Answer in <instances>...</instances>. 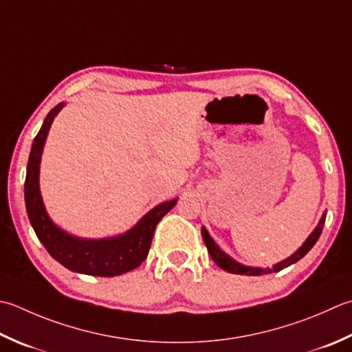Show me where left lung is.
I'll return each instance as SVG.
<instances>
[{
	"label": "left lung",
	"instance_id": "obj_1",
	"mask_svg": "<svg viewBox=\"0 0 352 352\" xmlns=\"http://www.w3.org/2000/svg\"><path fill=\"white\" fill-rule=\"evenodd\" d=\"M325 218H327V213H323L320 221L318 224V227L313 230L311 235H309L307 238V241L304 244H302V247H299L298 250H296L290 258H287L284 261H280V263L274 264L272 268H259V267H247V265H243L236 263L235 259H232L229 254H226L219 247L215 244V241H213L209 235V232L204 229H201V236L204 239V244L206 247H208V252L210 254V258L213 259V263H215L218 267H221L223 270L229 272V273H233V274H247V276H261V274H267V273H276V272H280L284 270V268H287L288 265H292L294 263H298L299 259H302L305 256V254L313 249V245L318 243V239L322 233V229H323V224H325Z\"/></svg>",
	"mask_w": 352,
	"mask_h": 352
}]
</instances>
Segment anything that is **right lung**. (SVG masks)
<instances>
[{
    "label": "right lung",
    "mask_w": 352,
    "mask_h": 352,
    "mask_svg": "<svg viewBox=\"0 0 352 352\" xmlns=\"http://www.w3.org/2000/svg\"><path fill=\"white\" fill-rule=\"evenodd\" d=\"M62 108H64V103H59L47 114L32 144L24 183L27 215H29L34 233L47 252L68 270L91 274V276H119V274L134 270L146 259L158 221L174 208L178 198L155 206L133 229L123 235L85 239L62 230L47 215L39 190L41 155H43L48 131Z\"/></svg>",
    "instance_id": "1"
}]
</instances>
